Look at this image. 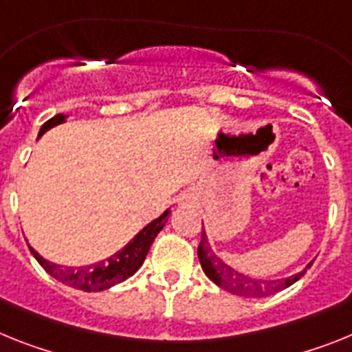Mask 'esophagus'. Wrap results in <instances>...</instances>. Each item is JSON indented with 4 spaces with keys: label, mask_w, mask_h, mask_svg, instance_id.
I'll return each instance as SVG.
<instances>
[{
    "label": "esophagus",
    "mask_w": 352,
    "mask_h": 352,
    "mask_svg": "<svg viewBox=\"0 0 352 352\" xmlns=\"http://www.w3.org/2000/svg\"><path fill=\"white\" fill-rule=\"evenodd\" d=\"M179 201L180 204H191V201H193V197H191V195H182V197L179 198Z\"/></svg>",
    "instance_id": "esophagus-1"
}]
</instances>
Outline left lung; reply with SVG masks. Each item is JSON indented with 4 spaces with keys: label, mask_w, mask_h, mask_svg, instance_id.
Instances as JSON below:
<instances>
[{
    "label": "left lung",
    "mask_w": 352,
    "mask_h": 352,
    "mask_svg": "<svg viewBox=\"0 0 352 352\" xmlns=\"http://www.w3.org/2000/svg\"><path fill=\"white\" fill-rule=\"evenodd\" d=\"M198 258H200L201 269L204 273L212 280L214 283L221 289L228 290L232 294L244 296V298H264V296L274 294L280 290L287 289L292 283H296L299 278L307 273V269L299 271V273L292 274V276L282 278V280H256V278H250L246 273L235 271L232 265L221 261L216 253L210 248L209 239H207L206 230H201V239L198 244ZM311 264V262H310ZM310 264L307 267H310Z\"/></svg>",
    "instance_id": "obj_1"
}]
</instances>
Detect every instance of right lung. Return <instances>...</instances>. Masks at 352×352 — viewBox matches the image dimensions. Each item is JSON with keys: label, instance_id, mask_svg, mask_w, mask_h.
Masks as SVG:
<instances>
[{"label": "right lung", "instance_id": "obj_1", "mask_svg": "<svg viewBox=\"0 0 352 352\" xmlns=\"http://www.w3.org/2000/svg\"><path fill=\"white\" fill-rule=\"evenodd\" d=\"M65 118L67 115H63V113H58L53 118H49V120L41 127L38 138H41L45 131L54 127V125L63 124ZM168 216H170V209L164 210L159 218H155L154 221L148 223L145 228H142L129 243L125 244L124 248L118 250L117 253H113L108 258H104V261L96 262V264L90 265L67 267V265H60L54 264V262L45 261L44 256L38 255V252H35L32 246H30V250H32L33 256L38 261V264H41L51 276L60 280L62 283H65V285L69 287H74V289L85 290V292H99V290H106L109 289V287L124 282V280L133 276V274L142 267L152 243H154V239L157 237L159 232L163 230V227L166 225Z\"/></svg>", "mask_w": 352, "mask_h": 352}]
</instances>
